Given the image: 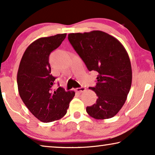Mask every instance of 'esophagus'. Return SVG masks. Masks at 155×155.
Returning <instances> with one entry per match:
<instances>
[{"instance_id":"34e87169","label":"esophagus","mask_w":155,"mask_h":155,"mask_svg":"<svg viewBox=\"0 0 155 155\" xmlns=\"http://www.w3.org/2000/svg\"><path fill=\"white\" fill-rule=\"evenodd\" d=\"M75 91H77V92L81 94V93H82V92H83V91H85V88L83 87H79V88H77L75 90Z\"/></svg>"}]
</instances>
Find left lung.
Returning <instances> with one entry per match:
<instances>
[{
    "mask_svg": "<svg viewBox=\"0 0 155 155\" xmlns=\"http://www.w3.org/2000/svg\"><path fill=\"white\" fill-rule=\"evenodd\" d=\"M68 40L87 69L98 74L96 87H89L98 98L87 107V113L97 120L115 116L127 101L132 83L130 61L124 46L101 31L70 33Z\"/></svg>",
    "mask_w": 155,
    "mask_h": 155,
    "instance_id": "obj_1",
    "label": "left lung"
}]
</instances>
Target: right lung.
Here are the masks:
<instances>
[{"label":"right lung","instance_id":"obj_1","mask_svg":"<svg viewBox=\"0 0 155 155\" xmlns=\"http://www.w3.org/2000/svg\"><path fill=\"white\" fill-rule=\"evenodd\" d=\"M66 33L40 38L26 49L17 74L18 92L26 107L36 118L51 122L66 114L75 92L58 87L54 90L55 77L51 73L49 56L61 45Z\"/></svg>","mask_w":155,"mask_h":155}]
</instances>
